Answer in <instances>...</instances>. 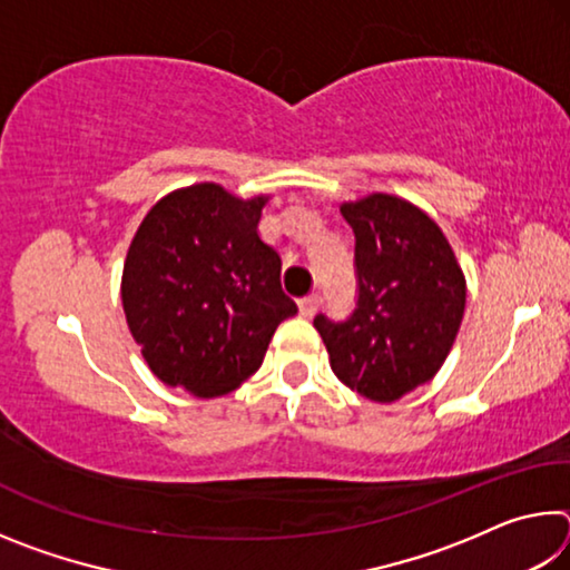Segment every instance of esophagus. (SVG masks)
<instances>
[{
  "instance_id": "34e87169",
  "label": "esophagus",
  "mask_w": 570,
  "mask_h": 570,
  "mask_svg": "<svg viewBox=\"0 0 570 570\" xmlns=\"http://www.w3.org/2000/svg\"><path fill=\"white\" fill-rule=\"evenodd\" d=\"M320 306H322V296L308 294L302 298V302H298V312H302V316H306V320H312V316L320 312Z\"/></svg>"
}]
</instances>
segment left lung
Returning <instances> with one entry per match:
<instances>
[{"label":"left lung","instance_id":"left-lung-1","mask_svg":"<svg viewBox=\"0 0 570 570\" xmlns=\"http://www.w3.org/2000/svg\"><path fill=\"white\" fill-rule=\"evenodd\" d=\"M354 230L356 302L346 320L314 326L346 387L394 402L435 377L465 312V276L435 220L407 200L374 193L344 204Z\"/></svg>","mask_w":570,"mask_h":570}]
</instances>
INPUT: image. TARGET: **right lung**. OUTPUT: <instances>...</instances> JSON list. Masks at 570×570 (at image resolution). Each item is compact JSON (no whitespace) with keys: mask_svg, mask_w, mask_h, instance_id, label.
<instances>
[{"mask_svg":"<svg viewBox=\"0 0 570 570\" xmlns=\"http://www.w3.org/2000/svg\"><path fill=\"white\" fill-rule=\"evenodd\" d=\"M264 204L198 183L142 218L125 258L122 308L153 374L170 387L198 397L236 390L296 314L282 258L258 238Z\"/></svg>","mask_w":570,"mask_h":570,"instance_id":"obj_1","label":"right lung"}]
</instances>
